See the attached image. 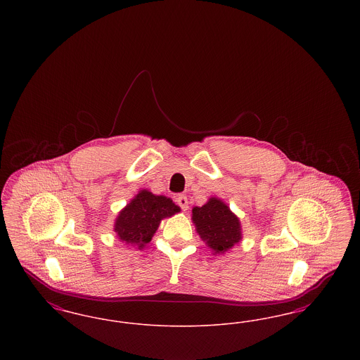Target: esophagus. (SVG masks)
<instances>
[{
  "label": "esophagus",
  "instance_id": "esophagus-1",
  "mask_svg": "<svg viewBox=\"0 0 360 360\" xmlns=\"http://www.w3.org/2000/svg\"><path fill=\"white\" fill-rule=\"evenodd\" d=\"M176 204L182 207V210H188V197L186 195H184V194H179L178 197H176Z\"/></svg>",
  "mask_w": 360,
  "mask_h": 360
}]
</instances>
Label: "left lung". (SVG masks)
Wrapping results in <instances>:
<instances>
[{"instance_id":"obj_1","label":"left lung","mask_w":360,"mask_h":360,"mask_svg":"<svg viewBox=\"0 0 360 360\" xmlns=\"http://www.w3.org/2000/svg\"><path fill=\"white\" fill-rule=\"evenodd\" d=\"M191 221L213 255L231 251L243 239L239 217L217 197H210L202 206H194Z\"/></svg>"}]
</instances>
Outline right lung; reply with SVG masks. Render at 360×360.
Instances as JSON below:
<instances>
[{"instance_id":"obj_1","label":"right lung","mask_w":360,"mask_h":360,"mask_svg":"<svg viewBox=\"0 0 360 360\" xmlns=\"http://www.w3.org/2000/svg\"><path fill=\"white\" fill-rule=\"evenodd\" d=\"M181 212V207L166 195H156L141 188L119 212L113 231L127 245L143 250L158 231L163 219Z\"/></svg>"}]
</instances>
